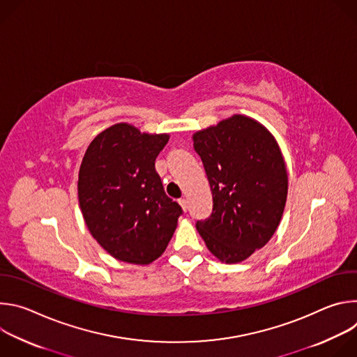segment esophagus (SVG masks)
Here are the masks:
<instances>
[{
  "instance_id": "34e87169",
  "label": "esophagus",
  "mask_w": 357,
  "mask_h": 357,
  "mask_svg": "<svg viewBox=\"0 0 357 357\" xmlns=\"http://www.w3.org/2000/svg\"><path fill=\"white\" fill-rule=\"evenodd\" d=\"M179 205L182 206V209H183L185 212H186V211H188V208H189V206H188V200H186V199H179Z\"/></svg>"
}]
</instances>
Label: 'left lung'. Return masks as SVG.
Segmentation results:
<instances>
[{
  "instance_id": "obj_1",
  "label": "left lung",
  "mask_w": 357,
  "mask_h": 357,
  "mask_svg": "<svg viewBox=\"0 0 357 357\" xmlns=\"http://www.w3.org/2000/svg\"><path fill=\"white\" fill-rule=\"evenodd\" d=\"M193 146L213 196L211 216L196 229L220 261H243L268 243L282 218L288 176L280 146L244 116L197 131Z\"/></svg>"
}]
</instances>
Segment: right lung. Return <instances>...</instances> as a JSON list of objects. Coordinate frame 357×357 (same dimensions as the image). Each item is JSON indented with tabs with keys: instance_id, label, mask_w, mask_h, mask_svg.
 I'll return each mask as SVG.
<instances>
[{
	"instance_id": "1",
	"label": "right lung",
	"mask_w": 357,
	"mask_h": 357,
	"mask_svg": "<svg viewBox=\"0 0 357 357\" xmlns=\"http://www.w3.org/2000/svg\"><path fill=\"white\" fill-rule=\"evenodd\" d=\"M169 135L121 123L89 145L79 171V203L97 243L117 260L149 264L165 251L183 213L167 196L155 160Z\"/></svg>"
}]
</instances>
